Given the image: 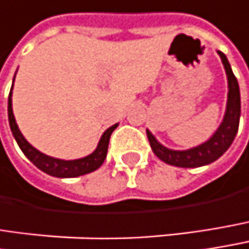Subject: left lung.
I'll use <instances>...</instances> for the list:
<instances>
[{"label": "left lung", "instance_id": "left-lung-1", "mask_svg": "<svg viewBox=\"0 0 249 249\" xmlns=\"http://www.w3.org/2000/svg\"><path fill=\"white\" fill-rule=\"evenodd\" d=\"M219 57L222 59L227 78H228V102H227V111L222 124L216 129L214 135L204 144L194 147L187 151H174L170 148L161 145L155 137L147 131L148 141L152 148L154 154L164 162L181 167V168H196L202 165H208L216 161L232 144L235 135L238 132L239 125V115H241V98H239V87L238 81L231 70V65L225 54L218 51Z\"/></svg>", "mask_w": 249, "mask_h": 249}]
</instances>
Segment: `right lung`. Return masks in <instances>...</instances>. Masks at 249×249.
Here are the masks:
<instances>
[{
  "label": "right lung",
  "mask_w": 249,
  "mask_h": 249,
  "mask_svg": "<svg viewBox=\"0 0 249 249\" xmlns=\"http://www.w3.org/2000/svg\"><path fill=\"white\" fill-rule=\"evenodd\" d=\"M15 78V77H14ZM12 91V88H11ZM12 92H10L8 97V120H10V126H11L12 135L17 141V144L19 145L21 151L24 152V155L34 164L36 168L47 172L48 175L58 177V178H72V177H79V175H85L89 174L92 171L98 170L102 165L105 157H107V151H108V144H109V137L112 134V131L118 126V124L109 126L104 134H102L101 140L98 142L97 149L89 154L88 157L74 160V161H64V160H58L48 157L42 152H39L38 149H35L21 134L18 125L15 123L14 114H12Z\"/></svg>",
  "instance_id": "1"
}]
</instances>
